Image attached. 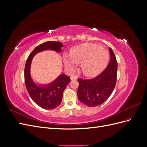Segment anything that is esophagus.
Segmentation results:
<instances>
[{
	"label": "esophagus",
	"mask_w": 147,
	"mask_h": 147,
	"mask_svg": "<svg viewBox=\"0 0 147 147\" xmlns=\"http://www.w3.org/2000/svg\"><path fill=\"white\" fill-rule=\"evenodd\" d=\"M77 78H78V77L76 76V75H72V76L70 77L71 80H77Z\"/></svg>",
	"instance_id": "34e87169"
}]
</instances>
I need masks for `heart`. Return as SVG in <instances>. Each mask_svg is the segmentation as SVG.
<instances>
[{
	"label": "heart",
	"instance_id": "1",
	"mask_svg": "<svg viewBox=\"0 0 147 147\" xmlns=\"http://www.w3.org/2000/svg\"><path fill=\"white\" fill-rule=\"evenodd\" d=\"M69 57L64 55L63 62L70 70L76 69L80 64L83 74L86 77H92L99 75L108 63L109 53L104 48L95 43H83L71 49Z\"/></svg>",
	"mask_w": 147,
	"mask_h": 147
}]
</instances>
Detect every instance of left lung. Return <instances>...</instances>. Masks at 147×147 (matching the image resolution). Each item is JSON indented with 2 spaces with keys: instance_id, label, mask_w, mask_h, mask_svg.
I'll return each instance as SVG.
<instances>
[{
  "instance_id": "obj_1",
  "label": "left lung",
  "mask_w": 147,
  "mask_h": 147,
  "mask_svg": "<svg viewBox=\"0 0 147 147\" xmlns=\"http://www.w3.org/2000/svg\"><path fill=\"white\" fill-rule=\"evenodd\" d=\"M110 60L105 69L94 78H78V99L88 107L102 104L112 94L117 82L118 63L112 48H109Z\"/></svg>"
}]
</instances>
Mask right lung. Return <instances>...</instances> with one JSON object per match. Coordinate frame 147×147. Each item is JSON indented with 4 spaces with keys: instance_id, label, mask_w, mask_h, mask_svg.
Returning <instances> with one entry per match:
<instances>
[{
    "instance_id": "add662e5",
    "label": "right lung",
    "mask_w": 147,
    "mask_h": 147,
    "mask_svg": "<svg viewBox=\"0 0 147 147\" xmlns=\"http://www.w3.org/2000/svg\"><path fill=\"white\" fill-rule=\"evenodd\" d=\"M63 47V43L59 42L49 41L42 43L34 49L26 61L24 69V80L26 89L35 103L44 109H54L61 104L63 92L70 82V78L65 75L61 74L55 81L50 84L37 85L30 77L31 62L35 55L38 52L51 50L59 53L62 51L61 48Z\"/></svg>"
}]
</instances>
